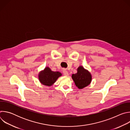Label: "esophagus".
<instances>
[{
  "label": "esophagus",
  "instance_id": "esophagus-1",
  "mask_svg": "<svg viewBox=\"0 0 130 130\" xmlns=\"http://www.w3.org/2000/svg\"><path fill=\"white\" fill-rule=\"evenodd\" d=\"M63 74H64V76H69L68 72L67 70H63Z\"/></svg>",
  "mask_w": 130,
  "mask_h": 130
}]
</instances>
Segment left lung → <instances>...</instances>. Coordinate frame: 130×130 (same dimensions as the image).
<instances>
[{"label": "left lung", "instance_id": "obj_1", "mask_svg": "<svg viewBox=\"0 0 130 130\" xmlns=\"http://www.w3.org/2000/svg\"><path fill=\"white\" fill-rule=\"evenodd\" d=\"M71 77L79 89H82L87 86L90 84L92 80L90 72L82 66H80L77 68V72L72 74Z\"/></svg>", "mask_w": 130, "mask_h": 130}]
</instances>
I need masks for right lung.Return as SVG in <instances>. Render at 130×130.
<instances>
[{
	"mask_svg": "<svg viewBox=\"0 0 130 130\" xmlns=\"http://www.w3.org/2000/svg\"><path fill=\"white\" fill-rule=\"evenodd\" d=\"M62 73L59 71H53L49 67H46L39 73V80L41 84L45 86L52 85L61 76Z\"/></svg>",
	"mask_w": 130,
	"mask_h": 130,
	"instance_id": "right-lung-1",
	"label": "right lung"
}]
</instances>
